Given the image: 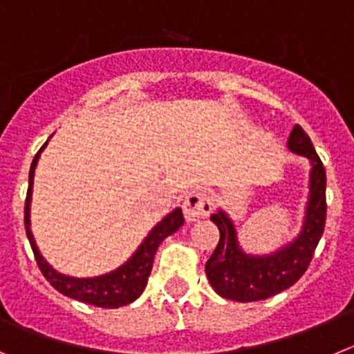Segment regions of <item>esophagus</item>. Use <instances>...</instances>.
I'll list each match as a JSON object with an SVG mask.
<instances>
[{"instance_id":"obj_1","label":"esophagus","mask_w":354,"mask_h":354,"mask_svg":"<svg viewBox=\"0 0 354 354\" xmlns=\"http://www.w3.org/2000/svg\"><path fill=\"white\" fill-rule=\"evenodd\" d=\"M212 197L206 192H190L183 201L185 218L189 222H196L199 218H205L212 212Z\"/></svg>"}]
</instances>
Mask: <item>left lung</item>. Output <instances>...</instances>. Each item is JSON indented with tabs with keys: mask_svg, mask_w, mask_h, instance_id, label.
Here are the masks:
<instances>
[{
	"mask_svg": "<svg viewBox=\"0 0 354 354\" xmlns=\"http://www.w3.org/2000/svg\"><path fill=\"white\" fill-rule=\"evenodd\" d=\"M288 149L305 157L310 164L308 196L300 231L291 241L270 254L245 252L234 221L222 208L216 209L209 218L221 231V240L206 261L205 270L208 282L222 298L247 304L266 300L291 288L305 273L323 236L326 221V173L323 162L300 125L292 127Z\"/></svg>",
	"mask_w": 354,
	"mask_h": 354,
	"instance_id": "left-lung-1",
	"label": "left lung"
}]
</instances>
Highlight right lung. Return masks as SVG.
<instances>
[{"mask_svg": "<svg viewBox=\"0 0 354 354\" xmlns=\"http://www.w3.org/2000/svg\"><path fill=\"white\" fill-rule=\"evenodd\" d=\"M53 138V136H50ZM49 138V139H50ZM49 142V141H47ZM46 145L40 148L37 155H35L33 162H31L30 169V181H28V196H26V206H24V227H26L28 240H30L31 248H33L35 259L38 263V268L44 273L49 284L53 286L56 291L62 295L74 298V300L82 301V304H90L95 307L102 308H118L125 307V305L132 304L133 300H138L139 296L145 291L146 284H148V277L153 268V259L157 254V248L160 247L162 241L167 236H171L173 232L183 225L185 218L181 208H174L173 212L153 225V229L148 232V236L141 241L136 252L129 257L123 264H120L118 268L111 270L107 273H102L97 277H72L65 275V273L58 272L53 268V264L47 263L42 252L38 250V245L35 241L33 232H31V197H33V180H35V169H37L38 158L40 153L46 149Z\"/></svg>", "mask_w": 354, "mask_h": 354, "instance_id": "right-lung-1", "label": "right lung"}]
</instances>
